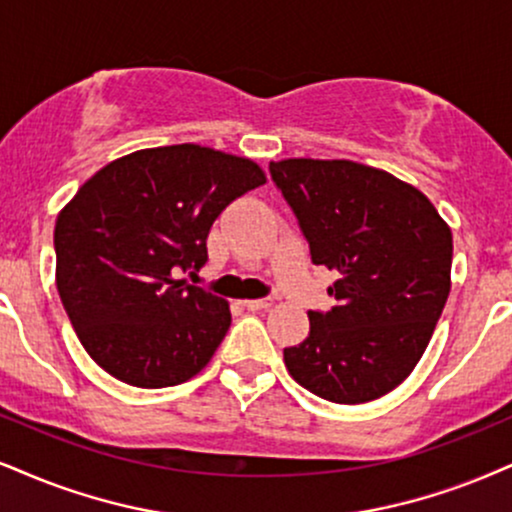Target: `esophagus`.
<instances>
[{"mask_svg": "<svg viewBox=\"0 0 512 512\" xmlns=\"http://www.w3.org/2000/svg\"><path fill=\"white\" fill-rule=\"evenodd\" d=\"M244 306L249 308V311H266V308L273 306V299H270V296H263V299H249L244 301Z\"/></svg>", "mask_w": 512, "mask_h": 512, "instance_id": "obj_1", "label": "esophagus"}]
</instances>
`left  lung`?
I'll list each match as a JSON object with an SVG mask.
<instances>
[{
    "mask_svg": "<svg viewBox=\"0 0 512 512\" xmlns=\"http://www.w3.org/2000/svg\"><path fill=\"white\" fill-rule=\"evenodd\" d=\"M270 178L311 261L337 273L330 311L285 349L289 375L332 403H365L406 380L451 292L453 237L425 194L353 161L287 159Z\"/></svg>",
    "mask_w": 512,
    "mask_h": 512,
    "instance_id": "obj_1",
    "label": "left lung"
}]
</instances>
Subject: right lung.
I'll return each instance as SVG.
<instances>
[{"label":"right lung","mask_w":512,"mask_h":512,"mask_svg":"<svg viewBox=\"0 0 512 512\" xmlns=\"http://www.w3.org/2000/svg\"><path fill=\"white\" fill-rule=\"evenodd\" d=\"M263 182L254 161L173 144L123 156L78 189L54 227L56 289L99 368L161 389L211 361L230 308L175 277L204 266L211 225Z\"/></svg>","instance_id":"right-lung-1"}]
</instances>
